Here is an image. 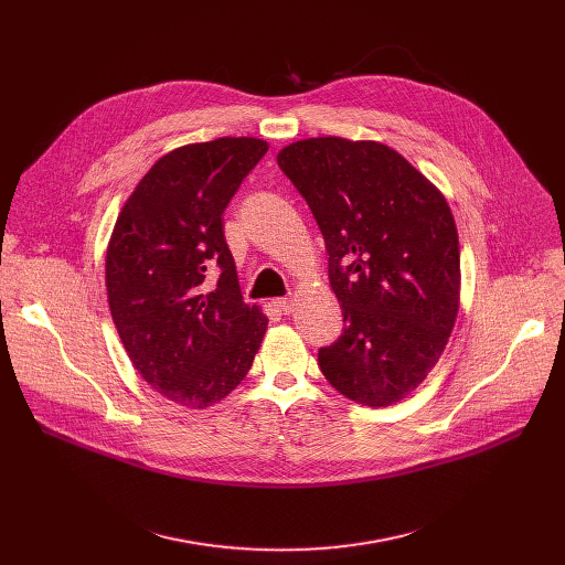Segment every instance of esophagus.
Returning <instances> with one entry per match:
<instances>
[{"label": "esophagus", "mask_w": 565, "mask_h": 565, "mask_svg": "<svg viewBox=\"0 0 565 565\" xmlns=\"http://www.w3.org/2000/svg\"><path fill=\"white\" fill-rule=\"evenodd\" d=\"M275 306H277L284 315H288V312H292L295 299H292V297H281V299H277V301H275Z\"/></svg>", "instance_id": "esophagus-1"}]
</instances>
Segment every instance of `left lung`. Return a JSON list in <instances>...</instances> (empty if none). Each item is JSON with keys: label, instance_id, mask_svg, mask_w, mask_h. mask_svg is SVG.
<instances>
[{"label": "left lung", "instance_id": "obj_1", "mask_svg": "<svg viewBox=\"0 0 565 565\" xmlns=\"http://www.w3.org/2000/svg\"><path fill=\"white\" fill-rule=\"evenodd\" d=\"M277 163L324 236L344 315L319 369L358 405L391 407L425 382L456 324L460 248L449 203L377 140L306 138Z\"/></svg>", "mask_w": 565, "mask_h": 565}]
</instances>
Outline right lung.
Returning <instances> with one entry per match:
<instances>
[{"instance_id": "right-lung-1", "label": "right lung", "mask_w": 565, "mask_h": 565, "mask_svg": "<svg viewBox=\"0 0 565 565\" xmlns=\"http://www.w3.org/2000/svg\"><path fill=\"white\" fill-rule=\"evenodd\" d=\"M266 151L262 138L225 136L160 156L109 238L105 284L120 342L138 375L181 407L205 409L234 391L268 329L262 306L241 297L221 221Z\"/></svg>"}]
</instances>
